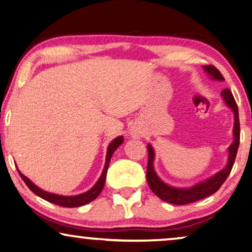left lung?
<instances>
[{
  "label": "left lung",
  "instance_id": "left-lung-1",
  "mask_svg": "<svg viewBox=\"0 0 252 252\" xmlns=\"http://www.w3.org/2000/svg\"><path fill=\"white\" fill-rule=\"evenodd\" d=\"M206 71L211 76V78L217 79V81H224L223 75L220 71L213 64L203 65ZM221 96H223L224 101L229 108L234 112V128H233V134H234V140L233 143L229 145L228 148V161L223 170L217 173L215 176L208 178L207 181L202 182L194 185L193 188L189 189H176L171 188L169 185L163 183L160 178L157 176L155 169H153V159H155V152L150 144L148 145V167H147V181L152 192L160 198L163 201L173 203V205H188V203H192L199 200L205 199L207 196L214 194L217 192L223 185L226 178L228 177L229 173H231L232 167L234 165L236 153H238L239 144H240V120H239V110L238 104L234 100V96L231 91L228 89H225L221 91Z\"/></svg>",
  "mask_w": 252,
  "mask_h": 252
}]
</instances>
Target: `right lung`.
<instances>
[{
    "mask_svg": "<svg viewBox=\"0 0 252 252\" xmlns=\"http://www.w3.org/2000/svg\"><path fill=\"white\" fill-rule=\"evenodd\" d=\"M123 142H124V137L118 136L117 138H115V140L112 141L110 144H109L108 152H107V159H105V165H104L103 171H102V175L99 178V181L96 182V184L94 185V187L91 189L90 191H87L85 193H82V194H79V195L63 196V195H58V194H53V193L45 192V191H43V189L36 187L35 184H32L31 180H28L26 176H24V175L21 174L19 170H18V173H19L20 177L23 178V181L25 182V183H26V185L29 188V189H31L32 192H34L36 195H38L39 198L44 199V200H46V201H49L51 203H54V205L61 206V207H67V208L81 207V206L86 205V203H89L91 201H93V200H95L97 196H99V194L102 191V189H103V187H104L105 177H107V171H108V167H109V162H110L112 153L115 152L116 149H117L119 145L123 143Z\"/></svg>",
    "mask_w": 252,
    "mask_h": 252,
    "instance_id": "obj_1",
    "label": "right lung"
}]
</instances>
